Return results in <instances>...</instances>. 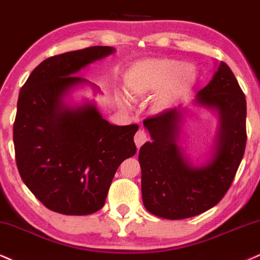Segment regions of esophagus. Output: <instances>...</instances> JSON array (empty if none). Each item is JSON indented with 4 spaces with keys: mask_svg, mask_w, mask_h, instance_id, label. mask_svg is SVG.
<instances>
[{
    "mask_svg": "<svg viewBox=\"0 0 260 260\" xmlns=\"http://www.w3.org/2000/svg\"><path fill=\"white\" fill-rule=\"evenodd\" d=\"M134 140H135V143H136V147L137 148H140L141 146L143 145V143L146 142L147 140V134L145 133V131L143 130H139L136 133V135H135V137H134Z\"/></svg>",
    "mask_w": 260,
    "mask_h": 260,
    "instance_id": "obj_1",
    "label": "esophagus"
}]
</instances>
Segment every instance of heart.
<instances>
[{
	"label": "heart",
	"instance_id": "1",
	"mask_svg": "<svg viewBox=\"0 0 260 260\" xmlns=\"http://www.w3.org/2000/svg\"><path fill=\"white\" fill-rule=\"evenodd\" d=\"M197 79V69L191 63H181L171 59H147L127 70L125 89L134 100L156 92L153 107L160 112L174 107L185 98Z\"/></svg>",
	"mask_w": 260,
	"mask_h": 260
}]
</instances>
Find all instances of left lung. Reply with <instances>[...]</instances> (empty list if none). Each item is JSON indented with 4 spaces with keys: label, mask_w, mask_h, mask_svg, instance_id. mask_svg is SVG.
<instances>
[{
    "label": "left lung",
    "mask_w": 260,
    "mask_h": 260,
    "mask_svg": "<svg viewBox=\"0 0 260 260\" xmlns=\"http://www.w3.org/2000/svg\"><path fill=\"white\" fill-rule=\"evenodd\" d=\"M195 105L217 112L219 121L211 156L199 165L177 145L183 108L166 110L143 121L152 137L139 154L143 205L161 218H190L216 206L232 185L245 153L246 99L225 62L198 92Z\"/></svg>",
    "instance_id": "1"
}]
</instances>
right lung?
Instances as JSON below:
<instances>
[{
	"label": "right lung",
	"mask_w": 260,
	"mask_h": 260,
	"mask_svg": "<svg viewBox=\"0 0 260 260\" xmlns=\"http://www.w3.org/2000/svg\"><path fill=\"white\" fill-rule=\"evenodd\" d=\"M114 52L113 47L96 46L48 57L19 92L13 125L19 174L54 212L85 216L100 210L117 169L136 153L139 125L110 124L94 102H65L78 85L98 89L76 75Z\"/></svg>",
	"instance_id": "1"
}]
</instances>
